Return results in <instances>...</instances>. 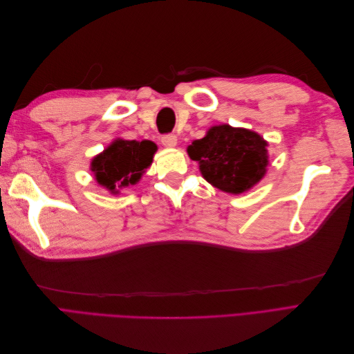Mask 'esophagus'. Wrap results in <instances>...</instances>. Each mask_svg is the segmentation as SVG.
<instances>
[{
	"label": "esophagus",
	"instance_id": "obj_1",
	"mask_svg": "<svg viewBox=\"0 0 354 354\" xmlns=\"http://www.w3.org/2000/svg\"><path fill=\"white\" fill-rule=\"evenodd\" d=\"M160 143H162L165 147H176L177 145V137L174 134H165L160 138Z\"/></svg>",
	"mask_w": 354,
	"mask_h": 354
}]
</instances>
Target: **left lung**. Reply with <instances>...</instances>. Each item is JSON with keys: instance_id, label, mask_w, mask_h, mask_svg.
I'll return each mask as SVG.
<instances>
[{"instance_id": "left-lung-1", "label": "left lung", "mask_w": 354, "mask_h": 354, "mask_svg": "<svg viewBox=\"0 0 354 354\" xmlns=\"http://www.w3.org/2000/svg\"><path fill=\"white\" fill-rule=\"evenodd\" d=\"M267 143L243 128L212 127L207 136L187 147L189 156L198 160L207 181L227 194H243L266 174Z\"/></svg>"}]
</instances>
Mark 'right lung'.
<instances>
[{
	"mask_svg": "<svg viewBox=\"0 0 354 354\" xmlns=\"http://www.w3.org/2000/svg\"><path fill=\"white\" fill-rule=\"evenodd\" d=\"M155 152L156 145L149 140H116L93 159L91 169L99 185L118 194L116 187L136 185L145 169L152 164Z\"/></svg>",
	"mask_w": 354,
	"mask_h": 354,
	"instance_id": "1",
	"label": "right lung"
}]
</instances>
